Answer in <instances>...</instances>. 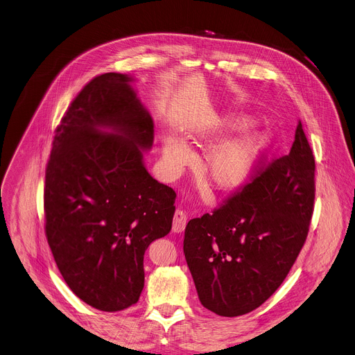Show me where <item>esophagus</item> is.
<instances>
[{
	"label": "esophagus",
	"instance_id": "esophagus-1",
	"mask_svg": "<svg viewBox=\"0 0 355 355\" xmlns=\"http://www.w3.org/2000/svg\"><path fill=\"white\" fill-rule=\"evenodd\" d=\"M185 225H187V215L185 212H182L181 209H177L173 218V232H182L185 230Z\"/></svg>",
	"mask_w": 355,
	"mask_h": 355
}]
</instances>
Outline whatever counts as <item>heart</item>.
Masks as SVG:
<instances>
[{
  "mask_svg": "<svg viewBox=\"0 0 355 355\" xmlns=\"http://www.w3.org/2000/svg\"><path fill=\"white\" fill-rule=\"evenodd\" d=\"M246 121H235L232 128H241ZM266 140L261 135H249L227 143L218 148L208 163V175L218 188L232 189L243 185L253 173L257 159L265 150ZM166 157L175 168L187 164L191 158L188 146L180 139H168L166 143Z\"/></svg>",
  "mask_w": 355,
  "mask_h": 355,
  "instance_id": "heart-1",
  "label": "heart"
}]
</instances>
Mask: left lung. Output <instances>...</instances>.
Listing matches in <instances>:
<instances>
[{
  "label": "left lung",
  "instance_id": "1",
  "mask_svg": "<svg viewBox=\"0 0 355 355\" xmlns=\"http://www.w3.org/2000/svg\"><path fill=\"white\" fill-rule=\"evenodd\" d=\"M315 163L299 120L288 154L276 157L211 214L191 219L184 253L201 304L238 317L263 304L306 242Z\"/></svg>",
  "mask_w": 355,
  "mask_h": 355
}]
</instances>
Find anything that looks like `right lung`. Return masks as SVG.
<instances>
[{
  "instance_id": "right-lung-1",
  "label": "right lung",
  "mask_w": 355,
  "mask_h": 355,
  "mask_svg": "<svg viewBox=\"0 0 355 355\" xmlns=\"http://www.w3.org/2000/svg\"><path fill=\"white\" fill-rule=\"evenodd\" d=\"M130 82L110 72L83 86L56 127L45 170L56 266L80 300L110 313L139 302L144 252L171 231L177 197L143 164L154 124Z\"/></svg>"
}]
</instances>
